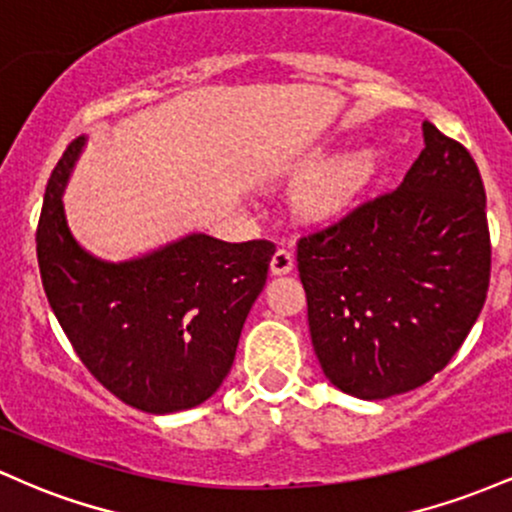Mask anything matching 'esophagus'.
Segmentation results:
<instances>
[{
    "instance_id": "obj_1",
    "label": "esophagus",
    "mask_w": 512,
    "mask_h": 512,
    "mask_svg": "<svg viewBox=\"0 0 512 512\" xmlns=\"http://www.w3.org/2000/svg\"><path fill=\"white\" fill-rule=\"evenodd\" d=\"M269 269H272V274H289L293 269V255L286 248H279L272 255V262H269Z\"/></svg>"
}]
</instances>
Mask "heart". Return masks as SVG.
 Wrapping results in <instances>:
<instances>
[{
	"label": "heart",
	"mask_w": 512,
	"mask_h": 512,
	"mask_svg": "<svg viewBox=\"0 0 512 512\" xmlns=\"http://www.w3.org/2000/svg\"><path fill=\"white\" fill-rule=\"evenodd\" d=\"M322 161H325V156L317 154L308 161V168L313 170ZM375 173H378V154L370 146L334 156L305 185L301 211L308 219H337L346 209L354 207L356 199L363 195L370 180L375 178Z\"/></svg>",
	"instance_id": "obj_1"
}]
</instances>
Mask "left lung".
<instances>
[{
    "label": "left lung",
    "instance_id": "obj_1",
    "mask_svg": "<svg viewBox=\"0 0 512 512\" xmlns=\"http://www.w3.org/2000/svg\"><path fill=\"white\" fill-rule=\"evenodd\" d=\"M424 144L397 190L298 240L315 356L327 380L358 399L428 383L467 339L489 291L477 163L431 122Z\"/></svg>",
    "mask_w": 512,
    "mask_h": 512
}]
</instances>
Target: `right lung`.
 I'll return each mask as SVG.
<instances>
[{"instance_id": "add662e5", "label": "right lung", "mask_w": 512, "mask_h": 512, "mask_svg": "<svg viewBox=\"0 0 512 512\" xmlns=\"http://www.w3.org/2000/svg\"><path fill=\"white\" fill-rule=\"evenodd\" d=\"M84 146L86 137L74 139L52 170L35 236L52 313L93 378L129 407L149 414L197 407L233 366L274 245L190 233L132 260L91 255L62 202Z\"/></svg>"}]
</instances>
